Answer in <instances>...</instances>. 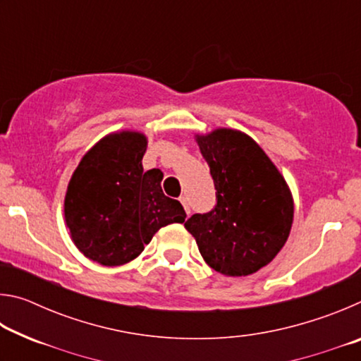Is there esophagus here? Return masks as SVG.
Returning a JSON list of instances; mask_svg holds the SVG:
<instances>
[{
    "label": "esophagus",
    "mask_w": 361,
    "mask_h": 361,
    "mask_svg": "<svg viewBox=\"0 0 361 361\" xmlns=\"http://www.w3.org/2000/svg\"><path fill=\"white\" fill-rule=\"evenodd\" d=\"M180 202H181V205L185 207V212L188 213H191V207H189V202H188V197H185V195H183V197H180Z\"/></svg>",
    "instance_id": "obj_1"
}]
</instances>
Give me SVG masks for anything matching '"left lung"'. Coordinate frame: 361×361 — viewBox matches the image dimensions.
Returning <instances> with one entry per match:
<instances>
[{
    "mask_svg": "<svg viewBox=\"0 0 361 361\" xmlns=\"http://www.w3.org/2000/svg\"><path fill=\"white\" fill-rule=\"evenodd\" d=\"M216 189V205L185 223L204 261L228 277L267 266L288 239L295 202L261 146L235 129L195 135Z\"/></svg>",
    "mask_w": 361,
    "mask_h": 361,
    "instance_id": "8db88e82",
    "label": "left lung"
}]
</instances>
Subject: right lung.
<instances>
[{
	"label": "right lung",
	"instance_id": "obj_1",
	"mask_svg": "<svg viewBox=\"0 0 361 361\" xmlns=\"http://www.w3.org/2000/svg\"><path fill=\"white\" fill-rule=\"evenodd\" d=\"M145 133L113 132L82 156L65 194V223L76 248L102 266H122L143 252L152 235L185 223L178 200L162 192L164 173L145 172Z\"/></svg>",
	"mask_w": 361,
	"mask_h": 361
}]
</instances>
